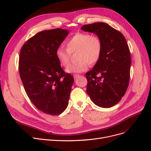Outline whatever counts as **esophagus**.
<instances>
[{
    "label": "esophagus",
    "mask_w": 151,
    "mask_h": 151,
    "mask_svg": "<svg viewBox=\"0 0 151 151\" xmlns=\"http://www.w3.org/2000/svg\"><path fill=\"white\" fill-rule=\"evenodd\" d=\"M80 76L79 75V74H74V79H77V77H79Z\"/></svg>",
    "instance_id": "esophagus-1"
}]
</instances>
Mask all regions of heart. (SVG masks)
<instances>
[{"label": "heart", "instance_id": "obj_1", "mask_svg": "<svg viewBox=\"0 0 151 151\" xmlns=\"http://www.w3.org/2000/svg\"><path fill=\"white\" fill-rule=\"evenodd\" d=\"M67 49L59 47L55 52V56L62 67H67L69 63L71 53L76 52V63H72L66 68L68 73H80L85 71L88 65L96 63L101 55L103 45L98 36L86 33H78L67 41Z\"/></svg>", "mask_w": 151, "mask_h": 151}]
</instances>
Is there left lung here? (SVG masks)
<instances>
[{
    "label": "left lung",
    "instance_id": "obj_1",
    "mask_svg": "<svg viewBox=\"0 0 151 151\" xmlns=\"http://www.w3.org/2000/svg\"><path fill=\"white\" fill-rule=\"evenodd\" d=\"M81 29L96 35L103 45L99 61L86 74L87 94L97 106L112 107L125 95L129 84L131 57L126 39L104 22L86 24Z\"/></svg>",
    "mask_w": 151,
    "mask_h": 151
}]
</instances>
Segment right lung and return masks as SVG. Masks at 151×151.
Returning <instances> with one entry per match:
<instances>
[{
	"mask_svg": "<svg viewBox=\"0 0 151 151\" xmlns=\"http://www.w3.org/2000/svg\"><path fill=\"white\" fill-rule=\"evenodd\" d=\"M68 33L61 28L40 31L20 52L19 71L26 93L36 108L48 115H58L67 108L74 81L55 56Z\"/></svg>",
	"mask_w": 151,
	"mask_h": 151,
	"instance_id": "1",
	"label": "right lung"
}]
</instances>
